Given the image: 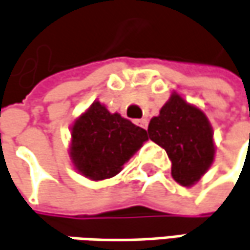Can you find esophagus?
<instances>
[{"instance_id":"1","label":"esophagus","mask_w":250,"mask_h":250,"mask_svg":"<svg viewBox=\"0 0 250 250\" xmlns=\"http://www.w3.org/2000/svg\"><path fill=\"white\" fill-rule=\"evenodd\" d=\"M136 123L140 125V127H143V128H146V125H148V120H146V119H140V120H137Z\"/></svg>"}]
</instances>
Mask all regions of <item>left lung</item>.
Masks as SVG:
<instances>
[{
	"label": "left lung",
	"instance_id": "obj_1",
	"mask_svg": "<svg viewBox=\"0 0 250 250\" xmlns=\"http://www.w3.org/2000/svg\"><path fill=\"white\" fill-rule=\"evenodd\" d=\"M212 127L204 112L173 92L148 125L149 138L172 161V176L182 186H193L211 167L215 146Z\"/></svg>",
	"mask_w": 250,
	"mask_h": 250
}]
</instances>
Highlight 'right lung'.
<instances>
[{"instance_id": "add662e5", "label": "right lung", "mask_w": 250, "mask_h": 250, "mask_svg": "<svg viewBox=\"0 0 250 250\" xmlns=\"http://www.w3.org/2000/svg\"><path fill=\"white\" fill-rule=\"evenodd\" d=\"M148 140L144 128L93 102L71 125L70 157L75 169L91 180L116 176Z\"/></svg>"}]
</instances>
